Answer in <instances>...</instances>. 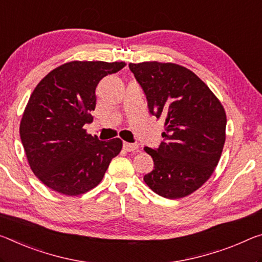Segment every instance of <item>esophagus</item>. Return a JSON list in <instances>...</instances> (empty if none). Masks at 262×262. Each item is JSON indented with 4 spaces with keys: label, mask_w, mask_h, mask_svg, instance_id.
<instances>
[{
    "label": "esophagus",
    "mask_w": 262,
    "mask_h": 262,
    "mask_svg": "<svg viewBox=\"0 0 262 262\" xmlns=\"http://www.w3.org/2000/svg\"><path fill=\"white\" fill-rule=\"evenodd\" d=\"M139 148V144L136 143H129V142H123V149L126 151H134Z\"/></svg>",
    "instance_id": "34e87169"
}]
</instances>
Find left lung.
<instances>
[{
	"mask_svg": "<svg viewBox=\"0 0 262 262\" xmlns=\"http://www.w3.org/2000/svg\"><path fill=\"white\" fill-rule=\"evenodd\" d=\"M150 113L163 120L159 149L146 147L154 169L143 181L169 199L189 196L212 175L226 139L225 110L201 78L173 63L129 64Z\"/></svg>",
	"mask_w": 262,
	"mask_h": 262,
	"instance_id": "left-lung-1",
	"label": "left lung"
}]
</instances>
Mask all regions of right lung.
I'll list each match as a JSON object with an SVG mask.
<instances>
[{"mask_svg": "<svg viewBox=\"0 0 262 262\" xmlns=\"http://www.w3.org/2000/svg\"><path fill=\"white\" fill-rule=\"evenodd\" d=\"M124 66V61H69L35 87L19 135L32 172L48 188L66 196L85 193L100 183L121 151L119 138L100 141L82 127L93 120L99 81Z\"/></svg>", "mask_w": 262, "mask_h": 262, "instance_id": "obj_1", "label": "right lung"}]
</instances>
